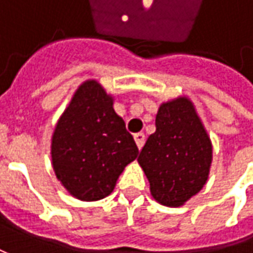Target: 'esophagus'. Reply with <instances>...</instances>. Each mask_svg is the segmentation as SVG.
<instances>
[{"instance_id":"obj_1","label":"esophagus","mask_w":253,"mask_h":253,"mask_svg":"<svg viewBox=\"0 0 253 253\" xmlns=\"http://www.w3.org/2000/svg\"><path fill=\"white\" fill-rule=\"evenodd\" d=\"M133 139H135V142H136L138 149H142V146L145 145V133H142V132H139V133H135V135H133Z\"/></svg>"}]
</instances>
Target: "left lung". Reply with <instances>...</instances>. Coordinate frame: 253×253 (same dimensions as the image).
I'll return each mask as SVG.
<instances>
[{
    "label": "left lung",
    "mask_w": 253,
    "mask_h": 253,
    "mask_svg": "<svg viewBox=\"0 0 253 253\" xmlns=\"http://www.w3.org/2000/svg\"><path fill=\"white\" fill-rule=\"evenodd\" d=\"M155 125L138 163L149 180L152 197L162 206L180 207L209 180L211 139L194 104L184 95L161 104Z\"/></svg>",
    "instance_id": "1"
}]
</instances>
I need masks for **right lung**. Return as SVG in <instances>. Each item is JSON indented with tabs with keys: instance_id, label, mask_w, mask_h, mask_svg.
Wrapping results in <instances>:
<instances>
[{
	"instance_id": "obj_1",
	"label": "right lung",
	"mask_w": 253,
	"mask_h": 253,
	"mask_svg": "<svg viewBox=\"0 0 253 253\" xmlns=\"http://www.w3.org/2000/svg\"><path fill=\"white\" fill-rule=\"evenodd\" d=\"M114 97L97 80L84 82L56 124L52 136L54 174L73 197L97 201L110 196L138 146L114 111Z\"/></svg>"
}]
</instances>
